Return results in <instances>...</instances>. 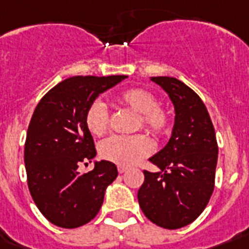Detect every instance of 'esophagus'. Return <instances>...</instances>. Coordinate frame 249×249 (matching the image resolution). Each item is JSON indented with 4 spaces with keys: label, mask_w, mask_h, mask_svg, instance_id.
<instances>
[{
    "label": "esophagus",
    "mask_w": 249,
    "mask_h": 249,
    "mask_svg": "<svg viewBox=\"0 0 249 249\" xmlns=\"http://www.w3.org/2000/svg\"><path fill=\"white\" fill-rule=\"evenodd\" d=\"M118 171H119V173H121V174H123V173H126V171H127V167L118 166Z\"/></svg>",
    "instance_id": "obj_1"
}]
</instances>
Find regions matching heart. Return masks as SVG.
I'll use <instances>...</instances> for the list:
<instances>
[{"label": "heart", "mask_w": 249, "mask_h": 249, "mask_svg": "<svg viewBox=\"0 0 249 249\" xmlns=\"http://www.w3.org/2000/svg\"><path fill=\"white\" fill-rule=\"evenodd\" d=\"M118 103L138 113V128L142 127L155 136H163L171 128V115L165 107H160L159 100L151 90L130 88L118 94ZM109 111L100 101H93L86 111V126L90 134L101 136L109 128ZM152 142L145 135L111 136L104 140L98 152L101 157L119 166H132L151 155Z\"/></svg>", "instance_id": "b5f03b06"}]
</instances>
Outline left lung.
<instances>
[{
  "mask_svg": "<svg viewBox=\"0 0 249 249\" xmlns=\"http://www.w3.org/2000/svg\"><path fill=\"white\" fill-rule=\"evenodd\" d=\"M152 80L174 104L175 123L169 142L149 159L160 171L144 170L138 200L149 221L174 230L194 222L209 203L218 145L207 107L195 90L175 78Z\"/></svg>",
  "mask_w": 249,
  "mask_h": 249,
  "instance_id": "left-lung-1",
  "label": "left lung"
}]
</instances>
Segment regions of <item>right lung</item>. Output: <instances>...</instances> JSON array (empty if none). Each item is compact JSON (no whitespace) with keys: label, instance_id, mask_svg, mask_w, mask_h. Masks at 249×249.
I'll return each instance as SVG.
<instances>
[{"label":"right lung","instance_id":"add662e5","mask_svg":"<svg viewBox=\"0 0 249 249\" xmlns=\"http://www.w3.org/2000/svg\"><path fill=\"white\" fill-rule=\"evenodd\" d=\"M126 78L72 76L53 87L35 109L24 144L27 183L38 211L55 226L75 229L93 219L118 175L110 161L96 162L86 174L78 167L96 156L87 109Z\"/></svg>","mask_w":249,"mask_h":249}]
</instances>
